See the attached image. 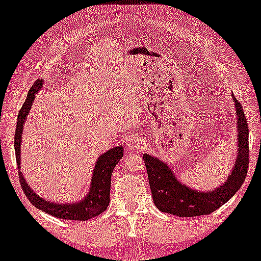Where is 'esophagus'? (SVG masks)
Masks as SVG:
<instances>
[{"label":"esophagus","instance_id":"1","mask_svg":"<svg viewBox=\"0 0 261 261\" xmlns=\"http://www.w3.org/2000/svg\"><path fill=\"white\" fill-rule=\"evenodd\" d=\"M127 146L130 151H138L141 147V140L137 137H132L127 140Z\"/></svg>","mask_w":261,"mask_h":261}]
</instances>
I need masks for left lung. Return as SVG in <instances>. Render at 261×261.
I'll return each mask as SVG.
<instances>
[{"label":"left lung","instance_id":"left-lung-1","mask_svg":"<svg viewBox=\"0 0 261 261\" xmlns=\"http://www.w3.org/2000/svg\"><path fill=\"white\" fill-rule=\"evenodd\" d=\"M238 122V152L231 172L224 183L208 191L194 190L177 179L174 171L162 159L145 153L152 198L160 212L179 217L209 215L229 201L244 184L248 171V126L244 109L234 95Z\"/></svg>","mask_w":261,"mask_h":261}]
</instances>
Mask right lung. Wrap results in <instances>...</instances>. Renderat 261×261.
Here are the masks:
<instances>
[{"mask_svg": "<svg viewBox=\"0 0 261 261\" xmlns=\"http://www.w3.org/2000/svg\"><path fill=\"white\" fill-rule=\"evenodd\" d=\"M44 84V81H37L32 85L28 91L26 102L23 103L21 108L19 116H17L16 130H15V141H14V147H15L16 163L20 170L21 164V140H22L23 126L26 122L28 114L31 112L32 103H33L35 95L40 91ZM123 156V147L117 146V147L110 148L109 151L103 153L96 160L94 172L91 176V183L89 187V191L85 196L77 202H66V203H56L48 199H44L40 197L33 189H32L26 181L21 170L19 171L20 183L22 190L30 202L35 208L41 212L47 213L49 215L59 217L63 220H73V221H87L92 217L99 215L107 209L109 204L110 196V181H112V173L114 167L120 162Z\"/></svg>", "mask_w": 261, "mask_h": 261, "instance_id": "obj_1", "label": "right lung"}]
</instances>
